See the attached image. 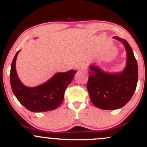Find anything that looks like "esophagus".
Instances as JSON below:
<instances>
[{
    "instance_id": "1",
    "label": "esophagus",
    "mask_w": 147,
    "mask_h": 147,
    "mask_svg": "<svg viewBox=\"0 0 147 147\" xmlns=\"http://www.w3.org/2000/svg\"><path fill=\"white\" fill-rule=\"evenodd\" d=\"M75 68L76 69H77V70H82V69L85 68V65H84V64L83 63H78L76 65Z\"/></svg>"
}]
</instances>
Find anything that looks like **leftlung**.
I'll use <instances>...</instances> for the list:
<instances>
[{"mask_svg":"<svg viewBox=\"0 0 147 147\" xmlns=\"http://www.w3.org/2000/svg\"><path fill=\"white\" fill-rule=\"evenodd\" d=\"M113 38L122 43L126 51V64L119 72H106L95 65L89 67L88 91L91 102L102 110H115L126 105L137 86L138 70L133 50L125 39L117 36Z\"/></svg>","mask_w":147,"mask_h":147,"instance_id":"obj_1","label":"left lung"}]
</instances>
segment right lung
<instances>
[{
	"instance_id": "obj_1",
	"label": "right lung",
	"mask_w": 147,
	"mask_h": 147,
	"mask_svg": "<svg viewBox=\"0 0 147 147\" xmlns=\"http://www.w3.org/2000/svg\"><path fill=\"white\" fill-rule=\"evenodd\" d=\"M19 52L15 55L10 70V84L14 95L22 105L32 112H46L57 109L63 102L65 89L77 71L57 72L38 86L28 87L22 83L16 73V60Z\"/></svg>"
}]
</instances>
